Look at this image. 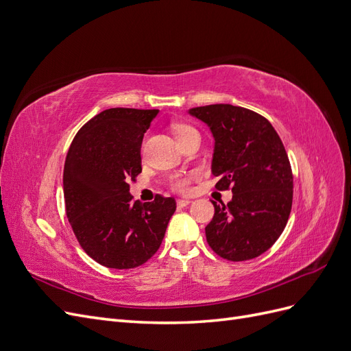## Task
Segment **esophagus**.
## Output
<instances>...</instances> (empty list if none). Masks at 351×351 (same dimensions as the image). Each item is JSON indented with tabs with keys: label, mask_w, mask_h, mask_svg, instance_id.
<instances>
[{
	"label": "esophagus",
	"mask_w": 351,
	"mask_h": 351,
	"mask_svg": "<svg viewBox=\"0 0 351 351\" xmlns=\"http://www.w3.org/2000/svg\"><path fill=\"white\" fill-rule=\"evenodd\" d=\"M190 204H192V200H189V199H178L177 200V205L178 206H187V205H190Z\"/></svg>",
	"instance_id": "esophagus-1"
}]
</instances>
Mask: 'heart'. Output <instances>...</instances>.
<instances>
[{"instance_id": "b5f03b06", "label": "heart", "mask_w": 351, "mask_h": 351, "mask_svg": "<svg viewBox=\"0 0 351 351\" xmlns=\"http://www.w3.org/2000/svg\"><path fill=\"white\" fill-rule=\"evenodd\" d=\"M174 133L177 136V139H180V137H183V136L196 133V130L192 125L180 123V124L174 125ZM193 178H195L193 174H174L169 177V186H171V189L176 190V192L183 193V192H187L190 187V182H192Z\"/></svg>"}]
</instances>
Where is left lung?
Instances as JSON below:
<instances>
[{"label":"left lung","instance_id":"left-lung-1","mask_svg":"<svg viewBox=\"0 0 351 351\" xmlns=\"http://www.w3.org/2000/svg\"><path fill=\"white\" fill-rule=\"evenodd\" d=\"M189 114L214 136L215 187L232 192L227 205L212 202L208 244L227 261L258 258L278 240L291 212L293 174L280 136L265 117L230 104L196 107Z\"/></svg>","mask_w":351,"mask_h":351}]
</instances>
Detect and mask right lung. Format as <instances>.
Wrapping results in <instances>:
<instances>
[{
  "instance_id": "right-lung-1",
  "label": "right lung",
  "mask_w": 351,
  "mask_h": 351,
  "mask_svg": "<svg viewBox=\"0 0 351 351\" xmlns=\"http://www.w3.org/2000/svg\"><path fill=\"white\" fill-rule=\"evenodd\" d=\"M158 110L110 108L74 136L64 164L66 214L82 249L114 269L143 265L159 249L174 197L133 200L129 182L142 173L141 146Z\"/></svg>"
}]
</instances>
